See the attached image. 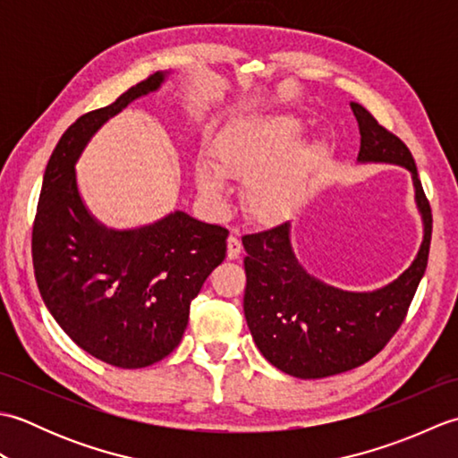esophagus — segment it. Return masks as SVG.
<instances>
[{
  "instance_id": "obj_1",
  "label": "esophagus",
  "mask_w": 458,
  "mask_h": 458,
  "mask_svg": "<svg viewBox=\"0 0 458 458\" xmlns=\"http://www.w3.org/2000/svg\"><path fill=\"white\" fill-rule=\"evenodd\" d=\"M228 259H236V258H240V254H242V242L236 238V236H230L228 238Z\"/></svg>"
}]
</instances>
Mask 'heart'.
I'll use <instances>...</instances> for the list:
<instances>
[{"label":"heart","instance_id":"heart-1","mask_svg":"<svg viewBox=\"0 0 458 458\" xmlns=\"http://www.w3.org/2000/svg\"><path fill=\"white\" fill-rule=\"evenodd\" d=\"M303 123L293 115H258L234 125L214 149V167L200 163L197 184L204 199L222 202L224 181H246L244 202L258 220H276L293 210L309 174L323 159V145H297Z\"/></svg>","mask_w":458,"mask_h":458}]
</instances>
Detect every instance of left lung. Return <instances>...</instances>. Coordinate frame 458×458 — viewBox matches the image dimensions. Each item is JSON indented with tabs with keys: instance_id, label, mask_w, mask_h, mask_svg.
Listing matches in <instances>:
<instances>
[{
	"instance_id": "1",
	"label": "left lung",
	"mask_w": 458,
	"mask_h": 458,
	"mask_svg": "<svg viewBox=\"0 0 458 458\" xmlns=\"http://www.w3.org/2000/svg\"><path fill=\"white\" fill-rule=\"evenodd\" d=\"M360 163H394L411 173L423 218L413 264L382 289L350 293L309 276L289 242V222L242 238L246 248L244 315L259 352L289 376L315 379L362 366L402 327L429 259L433 216L407 145L356 102Z\"/></svg>"
}]
</instances>
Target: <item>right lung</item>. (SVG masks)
<instances>
[{"instance_id":"obj_1","label":"right lung","mask_w":458,"mask_h":458,"mask_svg":"<svg viewBox=\"0 0 458 458\" xmlns=\"http://www.w3.org/2000/svg\"><path fill=\"white\" fill-rule=\"evenodd\" d=\"M163 81V72L151 74L63 133L33 224V269L47 309L82 350L125 369L151 366L179 346L191 301L226 258V228L177 210L149 226L112 230L81 199L74 165L86 143Z\"/></svg>"}]
</instances>
